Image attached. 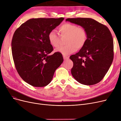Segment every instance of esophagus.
<instances>
[{"instance_id":"esophagus-1","label":"esophagus","mask_w":121,"mask_h":121,"mask_svg":"<svg viewBox=\"0 0 121 121\" xmlns=\"http://www.w3.org/2000/svg\"><path fill=\"white\" fill-rule=\"evenodd\" d=\"M63 57H64V59L65 60H68L69 58V56H63Z\"/></svg>"}]
</instances>
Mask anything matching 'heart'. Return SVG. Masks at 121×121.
Returning a JSON list of instances; mask_svg holds the SVG:
<instances>
[{
	"instance_id": "heart-1",
	"label": "heart",
	"mask_w": 121,
	"mask_h": 121,
	"mask_svg": "<svg viewBox=\"0 0 121 121\" xmlns=\"http://www.w3.org/2000/svg\"><path fill=\"white\" fill-rule=\"evenodd\" d=\"M59 32L61 36H67L65 42L67 45L58 47L55 49V52H60L64 56L75 52L77 48H82L87 41V34L85 29L75 24L65 23L59 28ZM48 40L50 44L54 47L59 45V37L54 31L49 32Z\"/></svg>"
}]
</instances>
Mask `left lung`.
<instances>
[{"instance_id": "8db88e82", "label": "left lung", "mask_w": 121, "mask_h": 121, "mask_svg": "<svg viewBox=\"0 0 121 121\" xmlns=\"http://www.w3.org/2000/svg\"><path fill=\"white\" fill-rule=\"evenodd\" d=\"M65 21L85 29V45L69 57L73 62L71 73L77 81L85 85L99 82L108 71L113 58V43L108 28L91 18H70Z\"/></svg>"}]
</instances>
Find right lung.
I'll return each instance as SVG.
<instances>
[{
	"label": "right lung",
	"instance_id": "add662e5",
	"mask_svg": "<svg viewBox=\"0 0 121 121\" xmlns=\"http://www.w3.org/2000/svg\"><path fill=\"white\" fill-rule=\"evenodd\" d=\"M64 20V17L31 19L14 33L12 50L16 68L24 81L33 86L48 85L63 63L60 53L49 55L53 47L48 40V34Z\"/></svg>",
	"mask_w": 121,
	"mask_h": 121
}]
</instances>
